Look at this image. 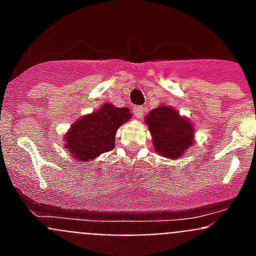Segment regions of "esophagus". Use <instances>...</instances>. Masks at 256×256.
<instances>
[{
    "instance_id": "esophagus-1",
    "label": "esophagus",
    "mask_w": 256,
    "mask_h": 256,
    "mask_svg": "<svg viewBox=\"0 0 256 256\" xmlns=\"http://www.w3.org/2000/svg\"><path fill=\"white\" fill-rule=\"evenodd\" d=\"M144 106H136V108H133V114L138 118V119H141V118L144 116Z\"/></svg>"
}]
</instances>
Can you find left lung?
<instances>
[{
    "mask_svg": "<svg viewBox=\"0 0 256 256\" xmlns=\"http://www.w3.org/2000/svg\"><path fill=\"white\" fill-rule=\"evenodd\" d=\"M152 136V144L159 155L180 159L194 144V126L187 118L180 116L172 106L160 105L144 118Z\"/></svg>",
    "mask_w": 256,
    "mask_h": 256,
    "instance_id": "left-lung-1",
    "label": "left lung"
}]
</instances>
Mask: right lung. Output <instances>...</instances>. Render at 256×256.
Instances as JSON below:
<instances>
[{
	"mask_svg": "<svg viewBox=\"0 0 256 256\" xmlns=\"http://www.w3.org/2000/svg\"><path fill=\"white\" fill-rule=\"evenodd\" d=\"M132 116L128 108L104 104L97 112L83 115L72 124L65 134L68 154L80 162H91L115 146V134L122 124Z\"/></svg>",
	"mask_w": 256,
	"mask_h": 256,
	"instance_id": "1",
	"label": "right lung"
}]
</instances>
